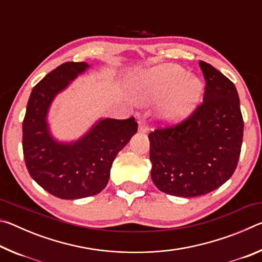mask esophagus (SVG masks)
Returning <instances> with one entry per match:
<instances>
[{
  "mask_svg": "<svg viewBox=\"0 0 262 262\" xmlns=\"http://www.w3.org/2000/svg\"><path fill=\"white\" fill-rule=\"evenodd\" d=\"M139 132L140 133H147L148 132V126L145 125V122L142 120L139 121Z\"/></svg>",
  "mask_w": 262,
  "mask_h": 262,
  "instance_id": "esophagus-1",
  "label": "esophagus"
}]
</instances>
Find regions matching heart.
<instances>
[{
	"label": "heart",
	"instance_id": "b5f03b06",
	"mask_svg": "<svg viewBox=\"0 0 262 262\" xmlns=\"http://www.w3.org/2000/svg\"><path fill=\"white\" fill-rule=\"evenodd\" d=\"M143 85L148 98L162 100V120L167 125H176L185 120L196 106L202 92L199 78L188 76L184 68L177 64H162L144 75Z\"/></svg>",
	"mask_w": 262,
	"mask_h": 262
}]
</instances>
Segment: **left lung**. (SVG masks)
Returning a JSON list of instances; mask_svg holds the SVG:
<instances>
[{
  "label": "left lung",
  "instance_id": "8db88e82",
  "mask_svg": "<svg viewBox=\"0 0 262 262\" xmlns=\"http://www.w3.org/2000/svg\"><path fill=\"white\" fill-rule=\"evenodd\" d=\"M203 103L173 127L149 134L151 179L166 194L194 198L210 193L236 170L244 121L234 84L207 62Z\"/></svg>",
  "mask_w": 262,
  "mask_h": 262
}]
</instances>
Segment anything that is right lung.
Returning <instances> with one entry per match:
<instances>
[{"label":"right lung","instance_id":"1","mask_svg":"<svg viewBox=\"0 0 262 262\" xmlns=\"http://www.w3.org/2000/svg\"><path fill=\"white\" fill-rule=\"evenodd\" d=\"M89 67L86 62H66L47 74L32 89L23 121V152L30 176L64 200L100 193L108 183L114 158L137 132L133 117L105 118L76 141L53 137L47 121L53 100Z\"/></svg>","mask_w":262,"mask_h":262}]
</instances>
